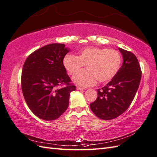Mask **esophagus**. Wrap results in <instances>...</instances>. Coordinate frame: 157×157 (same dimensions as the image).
Returning a JSON list of instances; mask_svg holds the SVG:
<instances>
[{"label":"esophagus","instance_id":"34e87169","mask_svg":"<svg viewBox=\"0 0 157 157\" xmlns=\"http://www.w3.org/2000/svg\"><path fill=\"white\" fill-rule=\"evenodd\" d=\"M76 89H77L78 90H84V88H83V87H80V86H77V87H76Z\"/></svg>","mask_w":157,"mask_h":157}]
</instances>
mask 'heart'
Listing matches in <instances>:
<instances>
[{"instance_id": "b5f03b06", "label": "heart", "mask_w": 157, "mask_h": 157, "mask_svg": "<svg viewBox=\"0 0 157 157\" xmlns=\"http://www.w3.org/2000/svg\"><path fill=\"white\" fill-rule=\"evenodd\" d=\"M121 56L117 51L100 47H90L82 49L77 56L67 54L62 63L70 75L76 74L86 65L87 71H81L73 77V82L82 87H89L100 83L108 82L117 74Z\"/></svg>"}]
</instances>
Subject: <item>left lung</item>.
Here are the masks:
<instances>
[{
  "label": "left lung",
  "mask_w": 157,
  "mask_h": 157,
  "mask_svg": "<svg viewBox=\"0 0 157 157\" xmlns=\"http://www.w3.org/2000/svg\"><path fill=\"white\" fill-rule=\"evenodd\" d=\"M123 63L110 82L98 89L97 99L90 104L91 110L102 120L117 118L130 106L138 90L141 69L135 55L118 47Z\"/></svg>",
  "instance_id": "obj_1"
}]
</instances>
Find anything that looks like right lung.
Returning a JSON list of instances; mask_svg holds the SVG:
<instances>
[{"instance_id":"1","label":"right lung","mask_w":157,"mask_h":157,"mask_svg":"<svg viewBox=\"0 0 157 157\" xmlns=\"http://www.w3.org/2000/svg\"><path fill=\"white\" fill-rule=\"evenodd\" d=\"M52 43L36 50L25 61L21 75V88L29 109L38 118L54 120L67 110L70 93L75 86L63 67L62 61L70 49ZM67 86L59 89V86Z\"/></svg>"}]
</instances>
